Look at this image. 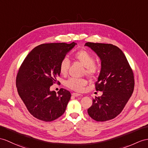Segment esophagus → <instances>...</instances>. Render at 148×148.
<instances>
[{"label": "esophagus", "mask_w": 148, "mask_h": 148, "mask_svg": "<svg viewBox=\"0 0 148 148\" xmlns=\"http://www.w3.org/2000/svg\"><path fill=\"white\" fill-rule=\"evenodd\" d=\"M80 95H82L80 94V93H72V96L75 97H79Z\"/></svg>", "instance_id": "esophagus-1"}]
</instances>
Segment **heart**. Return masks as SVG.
Returning a JSON list of instances; mask_svg holds the SVG:
<instances>
[{
  "mask_svg": "<svg viewBox=\"0 0 148 148\" xmlns=\"http://www.w3.org/2000/svg\"><path fill=\"white\" fill-rule=\"evenodd\" d=\"M75 58L85 68L86 74L90 77L95 75L97 72V67L95 64V60L90 53L86 50H80L75 54ZM70 60L65 57L61 61L60 71L61 74L66 75L70 66ZM86 85V82L84 79L70 78L66 82L68 88L76 92H82Z\"/></svg>",
  "mask_w": 148,
  "mask_h": 148,
  "instance_id": "heart-1",
  "label": "heart"
}]
</instances>
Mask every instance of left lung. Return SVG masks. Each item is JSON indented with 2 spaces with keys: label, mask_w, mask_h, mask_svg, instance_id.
<instances>
[{
  "label": "left lung",
  "mask_w": 148,
  "mask_h": 148,
  "mask_svg": "<svg viewBox=\"0 0 148 148\" xmlns=\"http://www.w3.org/2000/svg\"><path fill=\"white\" fill-rule=\"evenodd\" d=\"M101 62L96 90L102 95L93 100L88 114L96 121H107L115 118L123 110L132 94L134 75L122 50L111 44L86 42Z\"/></svg>",
  "instance_id": "obj_1"
}]
</instances>
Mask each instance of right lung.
I'll list each match as a JSON object with an SVG mask.
<instances>
[{
  "label": "right lung",
  "instance_id": "right-lung-1",
  "mask_svg": "<svg viewBox=\"0 0 148 148\" xmlns=\"http://www.w3.org/2000/svg\"><path fill=\"white\" fill-rule=\"evenodd\" d=\"M77 43H49L34 48L19 68L16 78L17 92L34 117L50 122L62 116L71 97L69 91L50 90L60 75V64Z\"/></svg>",
  "mask_w": 148,
  "mask_h": 148
}]
</instances>
